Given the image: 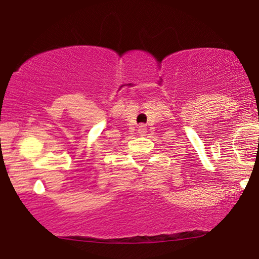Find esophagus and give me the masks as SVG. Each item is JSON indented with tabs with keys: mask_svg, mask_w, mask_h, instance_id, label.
I'll use <instances>...</instances> for the list:
<instances>
[{
	"mask_svg": "<svg viewBox=\"0 0 259 259\" xmlns=\"http://www.w3.org/2000/svg\"><path fill=\"white\" fill-rule=\"evenodd\" d=\"M147 133V127L146 125H143V124H141V125L139 126V134L141 136H145Z\"/></svg>",
	"mask_w": 259,
	"mask_h": 259,
	"instance_id": "34e87169",
	"label": "esophagus"
}]
</instances>
